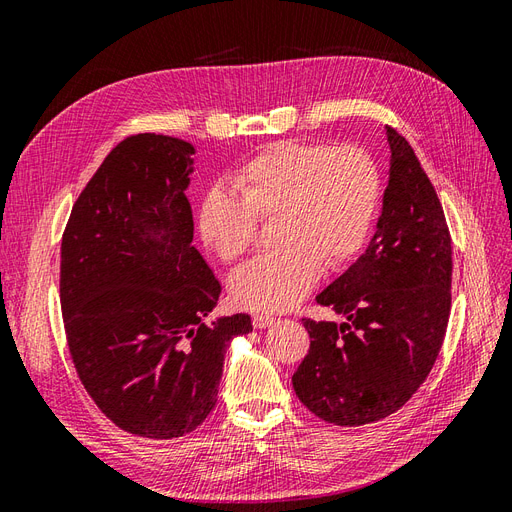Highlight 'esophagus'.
<instances>
[{
	"label": "esophagus",
	"instance_id": "1",
	"mask_svg": "<svg viewBox=\"0 0 512 512\" xmlns=\"http://www.w3.org/2000/svg\"><path fill=\"white\" fill-rule=\"evenodd\" d=\"M273 324H275L273 316H262V314L254 316V327L256 329H267V327H273Z\"/></svg>",
	"mask_w": 512,
	"mask_h": 512
}]
</instances>
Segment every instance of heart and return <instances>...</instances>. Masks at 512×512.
I'll use <instances>...</instances> for the list:
<instances>
[{
    "mask_svg": "<svg viewBox=\"0 0 512 512\" xmlns=\"http://www.w3.org/2000/svg\"><path fill=\"white\" fill-rule=\"evenodd\" d=\"M224 188L209 190L198 207V237L226 265L256 237V222L275 218V252L258 256L230 280L232 301L275 314L297 305L324 271H342L361 254L374 230L382 175L361 147L280 141L245 160Z\"/></svg>",
    "mask_w": 512,
    "mask_h": 512,
    "instance_id": "obj_1",
    "label": "heart"
}]
</instances>
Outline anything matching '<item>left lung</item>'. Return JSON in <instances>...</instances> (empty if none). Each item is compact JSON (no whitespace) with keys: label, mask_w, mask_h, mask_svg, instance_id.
Listing matches in <instances>:
<instances>
[{"label":"left lung","mask_w":512,"mask_h":512,"mask_svg":"<svg viewBox=\"0 0 512 512\" xmlns=\"http://www.w3.org/2000/svg\"><path fill=\"white\" fill-rule=\"evenodd\" d=\"M389 185L367 250L316 301L344 322L303 320L309 352L294 393L318 418L359 427L425 382L451 314L453 250L440 198L404 136L386 126Z\"/></svg>","instance_id":"8db88e82"}]
</instances>
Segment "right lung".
Segmentation results:
<instances>
[{"instance_id":"right-lung-1","label":"right lung","mask_w":512,"mask_h":512,"mask_svg":"<svg viewBox=\"0 0 512 512\" xmlns=\"http://www.w3.org/2000/svg\"><path fill=\"white\" fill-rule=\"evenodd\" d=\"M194 145L136 134L100 164L61 239L68 346L96 406L123 431L185 436L218 401L224 354L247 314L207 320L222 286L192 245Z\"/></svg>"}]
</instances>
